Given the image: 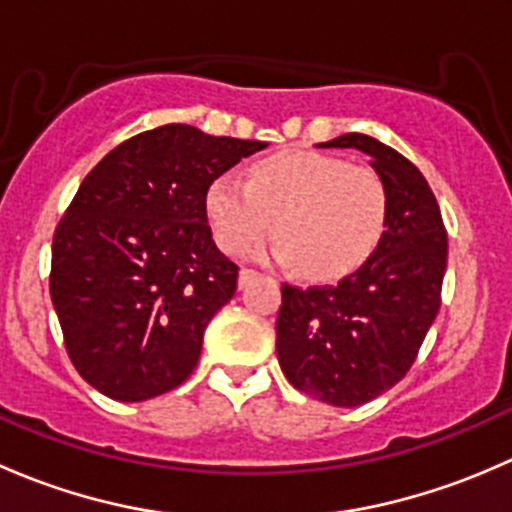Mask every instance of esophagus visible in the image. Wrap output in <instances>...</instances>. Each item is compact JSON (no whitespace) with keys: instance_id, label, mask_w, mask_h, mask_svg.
<instances>
[{"instance_id":"esophagus-1","label":"esophagus","mask_w":512,"mask_h":512,"mask_svg":"<svg viewBox=\"0 0 512 512\" xmlns=\"http://www.w3.org/2000/svg\"><path fill=\"white\" fill-rule=\"evenodd\" d=\"M255 275H257L255 270H247V267H242V270H240V277H237V282H240V287H245L247 282H250L252 277H255Z\"/></svg>"}]
</instances>
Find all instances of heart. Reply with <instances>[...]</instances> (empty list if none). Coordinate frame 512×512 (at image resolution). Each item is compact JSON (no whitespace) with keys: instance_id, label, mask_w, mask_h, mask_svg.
Segmentation results:
<instances>
[{"instance_id":"b5f03b06","label":"heart","mask_w":512,"mask_h":512,"mask_svg":"<svg viewBox=\"0 0 512 512\" xmlns=\"http://www.w3.org/2000/svg\"><path fill=\"white\" fill-rule=\"evenodd\" d=\"M227 255L262 245L275 220L280 255L309 280H339L364 265L386 230L389 195L369 165L317 151H285L255 163L247 183L223 175L205 198Z\"/></svg>"}]
</instances>
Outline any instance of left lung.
<instances>
[{
  "label": "left lung",
  "instance_id": "obj_1",
  "mask_svg": "<svg viewBox=\"0 0 512 512\" xmlns=\"http://www.w3.org/2000/svg\"><path fill=\"white\" fill-rule=\"evenodd\" d=\"M324 148L371 156L389 195L386 230L369 260L337 285H282L277 359L294 389L332 406H361L414 366L441 307L448 235L421 170L364 133Z\"/></svg>",
  "mask_w": 512,
  "mask_h": 512
}]
</instances>
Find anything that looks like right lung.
<instances>
[{"mask_svg": "<svg viewBox=\"0 0 512 512\" xmlns=\"http://www.w3.org/2000/svg\"><path fill=\"white\" fill-rule=\"evenodd\" d=\"M265 146L165 123L106 153L79 185L51 242L49 292L71 364L108 399H153L198 366L240 270L215 247L205 198Z\"/></svg>", "mask_w": 512, "mask_h": 512, "instance_id": "1", "label": "right lung"}]
</instances>
